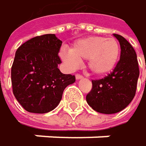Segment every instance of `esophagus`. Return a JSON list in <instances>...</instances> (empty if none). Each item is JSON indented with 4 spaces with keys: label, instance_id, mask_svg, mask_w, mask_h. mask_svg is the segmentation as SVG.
<instances>
[{
    "label": "esophagus",
    "instance_id": "esophagus-1",
    "mask_svg": "<svg viewBox=\"0 0 146 146\" xmlns=\"http://www.w3.org/2000/svg\"><path fill=\"white\" fill-rule=\"evenodd\" d=\"M83 78V76H81V75H79V74H76V80H79V79H82Z\"/></svg>",
    "mask_w": 146,
    "mask_h": 146
}]
</instances>
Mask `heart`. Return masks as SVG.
I'll return each mask as SVG.
<instances>
[{
  "mask_svg": "<svg viewBox=\"0 0 146 146\" xmlns=\"http://www.w3.org/2000/svg\"><path fill=\"white\" fill-rule=\"evenodd\" d=\"M120 45L114 38L89 36L76 41L70 49L62 48L60 57L70 70H76L80 60H87L88 69L96 76H105L116 67Z\"/></svg>",
  "mask_w": 146,
  "mask_h": 146,
  "instance_id": "obj_1",
  "label": "heart"
}]
</instances>
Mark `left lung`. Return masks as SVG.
<instances>
[{"label":"left lung","mask_w":146,"mask_h":146,"mask_svg":"<svg viewBox=\"0 0 146 146\" xmlns=\"http://www.w3.org/2000/svg\"><path fill=\"white\" fill-rule=\"evenodd\" d=\"M113 35L120 43V60L111 74L100 80H93L92 89L86 96L88 104L103 114L119 112L130 104L135 96L139 76L133 47L122 35Z\"/></svg>","instance_id":"obj_1"}]
</instances>
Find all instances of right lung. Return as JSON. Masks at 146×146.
I'll return each mask as SVG.
<instances>
[{
	"label": "right lung",
	"instance_id": "1",
	"mask_svg": "<svg viewBox=\"0 0 146 146\" xmlns=\"http://www.w3.org/2000/svg\"><path fill=\"white\" fill-rule=\"evenodd\" d=\"M62 41L47 34L27 41L15 52L11 69L13 93L25 110L43 114L59 104L64 89L76 81L75 76L58 69Z\"/></svg>",
	"mask_w": 146,
	"mask_h": 146
}]
</instances>
